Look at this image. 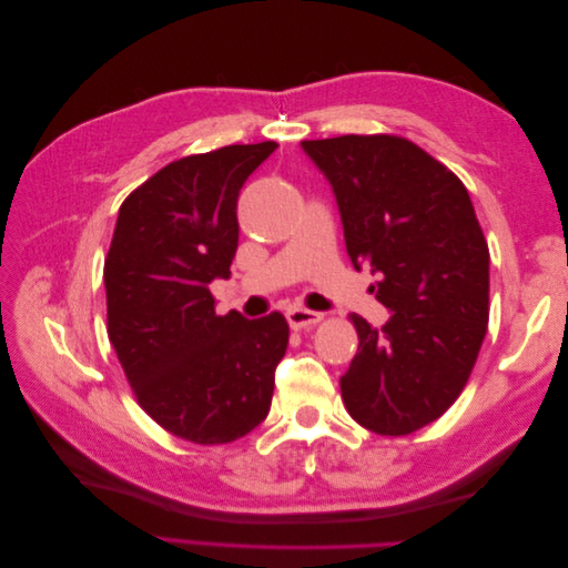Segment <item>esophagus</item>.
<instances>
[{"label": "esophagus", "instance_id": "esophagus-1", "mask_svg": "<svg viewBox=\"0 0 568 568\" xmlns=\"http://www.w3.org/2000/svg\"><path fill=\"white\" fill-rule=\"evenodd\" d=\"M322 313H315V311H307V307H288L286 311V320L288 324L294 326V329H307V326H315L317 322H322Z\"/></svg>", "mask_w": 568, "mask_h": 568}]
</instances>
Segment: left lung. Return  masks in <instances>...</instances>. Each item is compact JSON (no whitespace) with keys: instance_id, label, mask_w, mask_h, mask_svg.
<instances>
[{"instance_id":"left-lung-1","label":"left lung","mask_w":568,"mask_h":568,"mask_svg":"<svg viewBox=\"0 0 568 568\" xmlns=\"http://www.w3.org/2000/svg\"><path fill=\"white\" fill-rule=\"evenodd\" d=\"M332 184L355 270L379 277L382 329L353 315L359 346L341 395L382 436L432 424L467 384L488 326V244L467 186L390 134L301 142Z\"/></svg>"}]
</instances>
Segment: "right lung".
<instances>
[{
  "label": "right lung",
  "mask_w": 568,
  "mask_h": 568,
  "mask_svg": "<svg viewBox=\"0 0 568 568\" xmlns=\"http://www.w3.org/2000/svg\"><path fill=\"white\" fill-rule=\"evenodd\" d=\"M277 142L232 144L165 165L123 201L104 265L109 338L146 415L201 445L261 424L286 353L282 313L215 315L230 280L236 201Z\"/></svg>",
  "instance_id": "obj_1"
}]
</instances>
